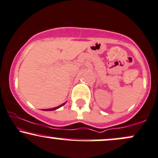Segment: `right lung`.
Segmentation results:
<instances>
[{
  "label": "right lung",
  "mask_w": 158,
  "mask_h": 158,
  "mask_svg": "<svg viewBox=\"0 0 158 158\" xmlns=\"http://www.w3.org/2000/svg\"><path fill=\"white\" fill-rule=\"evenodd\" d=\"M65 103H66V102H64V103L62 104H61V105L58 106V107H54V108H50V109H43V110H44V111H52V110H56L59 109V108H60V107H62V106L64 105V104H65Z\"/></svg>",
  "instance_id": "obj_1"
}]
</instances>
